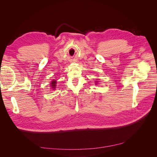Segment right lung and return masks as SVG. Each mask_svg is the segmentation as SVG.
<instances>
[{
    "mask_svg": "<svg viewBox=\"0 0 157 157\" xmlns=\"http://www.w3.org/2000/svg\"><path fill=\"white\" fill-rule=\"evenodd\" d=\"M56 81H54H54H52V88H56Z\"/></svg>",
    "mask_w": 157,
    "mask_h": 157,
    "instance_id": "add662e5",
    "label": "right lung"
}]
</instances>
